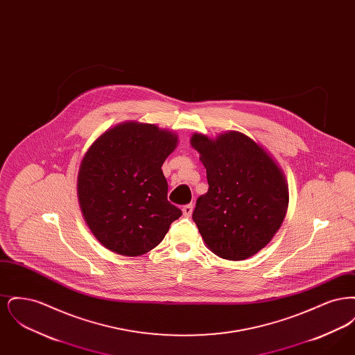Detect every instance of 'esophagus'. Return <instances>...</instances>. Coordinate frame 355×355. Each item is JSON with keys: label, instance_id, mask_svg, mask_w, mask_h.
<instances>
[{"label": "esophagus", "instance_id": "obj_1", "mask_svg": "<svg viewBox=\"0 0 355 355\" xmlns=\"http://www.w3.org/2000/svg\"><path fill=\"white\" fill-rule=\"evenodd\" d=\"M182 213H184L185 217H190L191 213H193V205H191V203H190V205H185V206L182 207Z\"/></svg>", "mask_w": 355, "mask_h": 355}]
</instances>
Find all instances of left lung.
<instances>
[{"instance_id":"obj_1","label":"left lung","mask_w":355,"mask_h":355,"mask_svg":"<svg viewBox=\"0 0 355 355\" xmlns=\"http://www.w3.org/2000/svg\"><path fill=\"white\" fill-rule=\"evenodd\" d=\"M209 190L193 211L206 248L223 259L243 261L263 249L286 216L288 186L270 153L236 130L210 138L194 133Z\"/></svg>"}]
</instances>
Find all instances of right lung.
I'll use <instances>...</instances> for the list:
<instances>
[{
  "label": "right lung",
  "mask_w": 355,
  "mask_h": 355,
  "mask_svg": "<svg viewBox=\"0 0 355 355\" xmlns=\"http://www.w3.org/2000/svg\"><path fill=\"white\" fill-rule=\"evenodd\" d=\"M178 135L154 123L126 121L85 153L77 196L85 222L103 248L126 257L150 252L182 211L168 201L162 164Z\"/></svg>",
  "instance_id": "1"
}]
</instances>
